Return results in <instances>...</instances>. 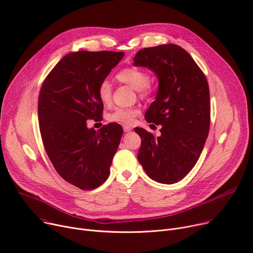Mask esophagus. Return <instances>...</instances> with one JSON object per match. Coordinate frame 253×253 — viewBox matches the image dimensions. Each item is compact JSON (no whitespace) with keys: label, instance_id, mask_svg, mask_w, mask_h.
Returning <instances> with one entry per match:
<instances>
[{"label":"esophagus","instance_id":"obj_1","mask_svg":"<svg viewBox=\"0 0 253 253\" xmlns=\"http://www.w3.org/2000/svg\"><path fill=\"white\" fill-rule=\"evenodd\" d=\"M123 130H124V132H129V131L132 130V128L130 126H128V125H124L123 126Z\"/></svg>","mask_w":253,"mask_h":253}]
</instances>
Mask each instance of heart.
Wrapping results in <instances>:
<instances>
[{
    "mask_svg": "<svg viewBox=\"0 0 253 253\" xmlns=\"http://www.w3.org/2000/svg\"><path fill=\"white\" fill-rule=\"evenodd\" d=\"M117 80L123 84H126L136 90H139L141 97H147L150 91V75L137 66L126 67L120 71L117 76ZM98 97L104 105H108L112 99V85L108 80H104L98 86ZM140 114V110L136 107L130 108H116L112 111L107 120L111 123H118L124 125H131L134 119Z\"/></svg>",
    "mask_w": 253,
    "mask_h": 253,
    "instance_id": "b5f03b06",
    "label": "heart"
}]
</instances>
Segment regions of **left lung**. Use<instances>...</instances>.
Listing matches in <instances>:
<instances>
[{
    "instance_id": "8db88e82",
    "label": "left lung",
    "mask_w": 253,
    "mask_h": 253,
    "mask_svg": "<svg viewBox=\"0 0 253 253\" xmlns=\"http://www.w3.org/2000/svg\"><path fill=\"white\" fill-rule=\"evenodd\" d=\"M134 65L150 68L158 78L156 99L145 120L162 126L158 137L143 128L134 129L141 138L137 158L150 178L170 185L192 170L208 137V81L192 56L176 44L143 48L136 53Z\"/></svg>"
}]
</instances>
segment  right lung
I'll use <instances>...</instances> for the list:
<instances>
[{
  "label": "right lung",
  "mask_w": 253,
  "mask_h": 253,
  "mask_svg": "<svg viewBox=\"0 0 253 253\" xmlns=\"http://www.w3.org/2000/svg\"><path fill=\"white\" fill-rule=\"evenodd\" d=\"M123 56L122 51L68 53L40 87L38 119L45 151L57 173L81 190H94L108 178L120 143L121 125L110 123L96 131L86 127V120L102 118L98 86Z\"/></svg>",
  "instance_id": "add662e5"
}]
</instances>
